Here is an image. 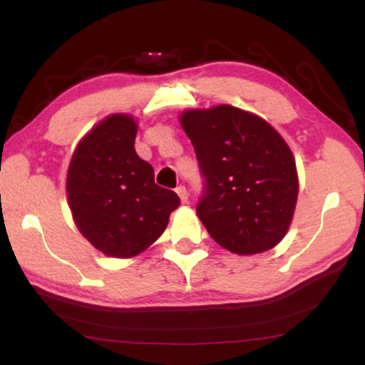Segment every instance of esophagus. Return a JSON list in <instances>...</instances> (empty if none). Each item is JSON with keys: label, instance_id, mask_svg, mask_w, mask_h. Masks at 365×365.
<instances>
[{"label": "esophagus", "instance_id": "1", "mask_svg": "<svg viewBox=\"0 0 365 365\" xmlns=\"http://www.w3.org/2000/svg\"><path fill=\"white\" fill-rule=\"evenodd\" d=\"M175 191H177V195L180 196V201L183 202V205H185V202H188V191H187V188L183 187V185H180V187H177Z\"/></svg>", "mask_w": 365, "mask_h": 365}]
</instances>
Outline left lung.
I'll return each mask as SVG.
<instances>
[{"instance_id":"left-lung-1","label":"left lung","mask_w":365,"mask_h":365,"mask_svg":"<svg viewBox=\"0 0 365 365\" xmlns=\"http://www.w3.org/2000/svg\"><path fill=\"white\" fill-rule=\"evenodd\" d=\"M180 122L205 178L196 214L209 235L235 255L274 248L298 197L285 140L261 117L228 104L187 110Z\"/></svg>"}]
</instances>
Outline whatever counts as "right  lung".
Instances as JSON below:
<instances>
[{
	"mask_svg": "<svg viewBox=\"0 0 365 365\" xmlns=\"http://www.w3.org/2000/svg\"><path fill=\"white\" fill-rule=\"evenodd\" d=\"M137 123L114 114L80 141L67 172V200L83 237L106 256L132 257L163 235L180 205L154 183L151 164L135 153Z\"/></svg>",
	"mask_w": 365,
	"mask_h": 365,
	"instance_id": "1",
	"label": "right lung"
}]
</instances>
